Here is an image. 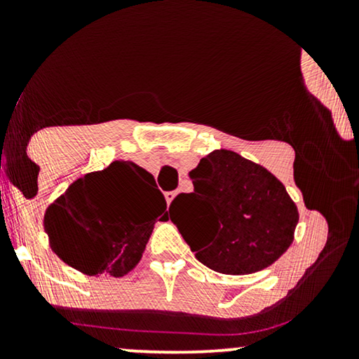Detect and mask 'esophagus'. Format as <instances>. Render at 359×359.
Instances as JSON below:
<instances>
[{
	"instance_id": "esophagus-1",
	"label": "esophagus",
	"mask_w": 359,
	"mask_h": 359,
	"mask_svg": "<svg viewBox=\"0 0 359 359\" xmlns=\"http://www.w3.org/2000/svg\"><path fill=\"white\" fill-rule=\"evenodd\" d=\"M177 196L175 192H165V199H167V204H170L172 201H174V197Z\"/></svg>"
}]
</instances>
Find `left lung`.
<instances>
[{"label": "left lung", "instance_id": "obj_1", "mask_svg": "<svg viewBox=\"0 0 359 359\" xmlns=\"http://www.w3.org/2000/svg\"><path fill=\"white\" fill-rule=\"evenodd\" d=\"M194 192L172 203L191 222L170 219L196 258L214 271L248 275L275 263L294 241L299 209L265 167L231 150H214L191 172Z\"/></svg>", "mask_w": 359, "mask_h": 359}]
</instances>
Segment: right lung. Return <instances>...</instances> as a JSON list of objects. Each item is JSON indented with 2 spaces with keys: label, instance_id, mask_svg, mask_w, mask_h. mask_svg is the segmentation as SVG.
<instances>
[{
  "label": "right lung",
  "instance_id": "add662e5",
  "mask_svg": "<svg viewBox=\"0 0 359 359\" xmlns=\"http://www.w3.org/2000/svg\"><path fill=\"white\" fill-rule=\"evenodd\" d=\"M150 172L116 160L108 168L79 177L48 205L45 233L53 253L81 273L125 277L143 257L167 203Z\"/></svg>",
  "mask_w": 359,
  "mask_h": 359
}]
</instances>
